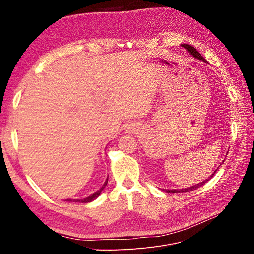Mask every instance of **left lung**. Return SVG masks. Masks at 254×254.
<instances>
[{"mask_svg": "<svg viewBox=\"0 0 254 254\" xmlns=\"http://www.w3.org/2000/svg\"><path fill=\"white\" fill-rule=\"evenodd\" d=\"M181 47L182 48H184L186 49L191 56L193 57H195L196 59H199V60H202V61H204V63H206L205 61V59L201 56V54L199 53L194 47H191V45H190V44H186V43H183V44H181ZM222 163H224V161H222ZM220 166V165H219ZM218 166V167H219ZM217 170L218 168H216V171H215L209 178L207 179H205L204 181H202L201 183H198V184H195V186H193V187H190V188H187V189H180V190H164V191H166V193H170V194H175V193H187V191H190V190H196V189H198V188H200V187H202L204 183H206L207 181H209L212 177L214 176V174L217 172Z\"/></svg>", "mask_w": 254, "mask_h": 254, "instance_id": "left-lung-1", "label": "left lung"}]
</instances>
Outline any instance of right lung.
<instances>
[{
    "mask_svg": "<svg viewBox=\"0 0 254 254\" xmlns=\"http://www.w3.org/2000/svg\"><path fill=\"white\" fill-rule=\"evenodd\" d=\"M107 183H108V178L106 179L105 183L103 184V187H102L101 189H99L97 191H95V193H93V194H92V195H91V196H89V197H86V198H83V199H66L65 201H70V202H82V203H87V202L93 201L94 199H96L99 195H101V193L103 191V190L106 188Z\"/></svg>",
    "mask_w": 254,
    "mask_h": 254,
    "instance_id": "add662e5",
    "label": "right lung"
}]
</instances>
